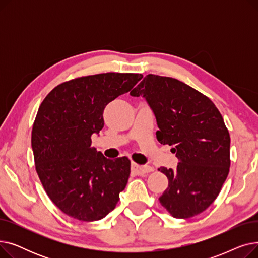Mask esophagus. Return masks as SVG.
I'll list each match as a JSON object with an SVG mask.
<instances>
[{
	"label": "esophagus",
	"instance_id": "obj_1",
	"mask_svg": "<svg viewBox=\"0 0 258 258\" xmlns=\"http://www.w3.org/2000/svg\"><path fill=\"white\" fill-rule=\"evenodd\" d=\"M132 170H133L134 173H136L137 175H143L145 173L154 171V167L147 166V165H139V164H136V163H132Z\"/></svg>",
	"mask_w": 258,
	"mask_h": 258
}]
</instances>
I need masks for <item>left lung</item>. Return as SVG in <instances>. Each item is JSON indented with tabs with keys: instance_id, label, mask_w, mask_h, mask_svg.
Segmentation results:
<instances>
[{
	"instance_id": "left-lung-1",
	"label": "left lung",
	"mask_w": 258,
	"mask_h": 258,
	"mask_svg": "<svg viewBox=\"0 0 258 258\" xmlns=\"http://www.w3.org/2000/svg\"><path fill=\"white\" fill-rule=\"evenodd\" d=\"M153 110L161 144L172 146L179 164L160 167L168 187L159 201L175 219L205 211L218 198L230 168V135L218 107L182 81L146 75L131 92Z\"/></svg>"
}]
</instances>
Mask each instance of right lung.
Returning a JSON list of instances; mask_svg holds the SVG:
<instances>
[{
  "mask_svg": "<svg viewBox=\"0 0 258 258\" xmlns=\"http://www.w3.org/2000/svg\"><path fill=\"white\" fill-rule=\"evenodd\" d=\"M135 73L78 77L54 88L40 104L31 135L35 169L50 200L71 218L94 222L117 205L131 173L126 157L91 147L104 125L105 105L142 78Z\"/></svg>",
  "mask_w": 258,
  "mask_h": 258,
  "instance_id": "obj_1",
  "label": "right lung"
}]
</instances>
